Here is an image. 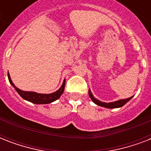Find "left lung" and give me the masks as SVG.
<instances>
[{
  "label": "left lung",
  "mask_w": 151,
  "mask_h": 151,
  "mask_svg": "<svg viewBox=\"0 0 151 151\" xmlns=\"http://www.w3.org/2000/svg\"><path fill=\"white\" fill-rule=\"evenodd\" d=\"M88 95H89L90 98L92 99V100L97 105L100 106H103V107L106 108H117V107H122V106H124L127 102H129L130 99L132 98V96L130 97V98H128V99H120L118 101H116V102H113V103H103L101 101L98 100L96 98H94L93 95L92 94V92L90 91V89L88 90Z\"/></svg>",
  "instance_id": "left-lung-1"
}]
</instances>
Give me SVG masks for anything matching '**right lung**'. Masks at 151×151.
<instances>
[{"mask_svg":"<svg viewBox=\"0 0 151 151\" xmlns=\"http://www.w3.org/2000/svg\"><path fill=\"white\" fill-rule=\"evenodd\" d=\"M8 78L10 84L15 88L18 93L20 95V96L26 99V100L29 101V102H31L33 103H37V104H47V103H50L53 101L59 99V97L61 96V95L63 94V92L64 88H65V82H66L65 80H64L60 88L55 92H53V93H51V94H40V93H36V92H25V91L20 90L19 88L15 87V85L13 84L8 73Z\"/></svg>","mask_w":151,"mask_h":151,"instance_id":"add662e5","label":"right lung"}]
</instances>
